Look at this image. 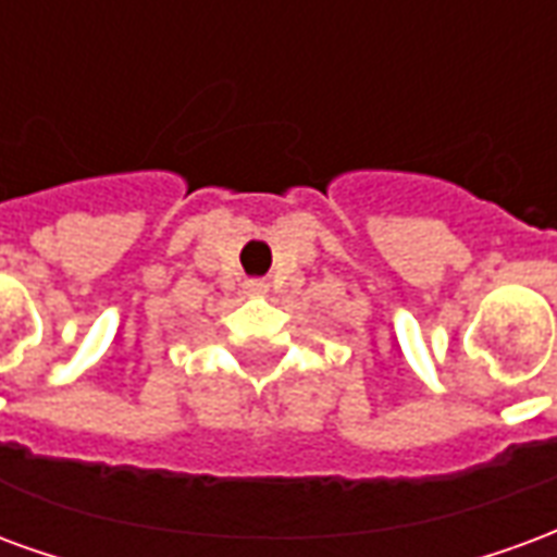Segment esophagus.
Returning <instances> with one entry per match:
<instances>
[{
    "label": "esophagus",
    "instance_id": "esophagus-1",
    "mask_svg": "<svg viewBox=\"0 0 557 557\" xmlns=\"http://www.w3.org/2000/svg\"><path fill=\"white\" fill-rule=\"evenodd\" d=\"M244 292H247L250 298H262V295L268 292V280H262V277L244 280Z\"/></svg>",
    "mask_w": 557,
    "mask_h": 557
}]
</instances>
